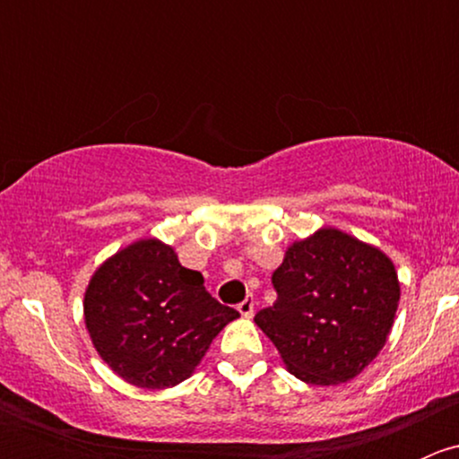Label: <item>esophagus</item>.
Segmentation results:
<instances>
[{"instance_id":"1","label":"esophagus","mask_w":459,"mask_h":459,"mask_svg":"<svg viewBox=\"0 0 459 459\" xmlns=\"http://www.w3.org/2000/svg\"><path fill=\"white\" fill-rule=\"evenodd\" d=\"M238 311L242 313L244 317H253V313H255V299H253V295H247V298L238 304Z\"/></svg>"}]
</instances>
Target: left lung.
Instances as JSON below:
<instances>
[{
	"mask_svg": "<svg viewBox=\"0 0 459 459\" xmlns=\"http://www.w3.org/2000/svg\"><path fill=\"white\" fill-rule=\"evenodd\" d=\"M273 286L275 304L255 324L289 371L313 386L362 373L386 342L400 302L391 259L335 229L293 244Z\"/></svg>",
	"mask_w": 459,
	"mask_h": 459,
	"instance_id": "obj_1",
	"label": "left lung"
}]
</instances>
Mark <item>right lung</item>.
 <instances>
[{
    "label": "right lung",
    "mask_w": 459,
    "mask_h": 459,
    "mask_svg": "<svg viewBox=\"0 0 459 459\" xmlns=\"http://www.w3.org/2000/svg\"><path fill=\"white\" fill-rule=\"evenodd\" d=\"M97 353L142 388L184 382L217 333L239 316L204 289L170 247L142 239L101 264L84 298Z\"/></svg>",
    "instance_id": "right-lung-1"
}]
</instances>
